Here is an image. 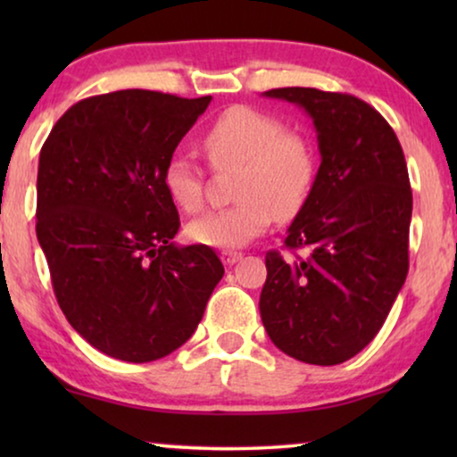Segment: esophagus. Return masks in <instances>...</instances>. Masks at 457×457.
I'll return each mask as SVG.
<instances>
[{
  "label": "esophagus",
  "mask_w": 457,
  "mask_h": 457,
  "mask_svg": "<svg viewBox=\"0 0 457 457\" xmlns=\"http://www.w3.org/2000/svg\"><path fill=\"white\" fill-rule=\"evenodd\" d=\"M241 252H233V249H224V252H220V258H222V262L227 266H233V264H237V262L241 260Z\"/></svg>",
  "instance_id": "34e87169"
}]
</instances>
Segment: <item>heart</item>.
Returning <instances> with one entry per match:
<instances>
[{
	"label": "heart",
	"mask_w": 457,
	"mask_h": 457,
	"mask_svg": "<svg viewBox=\"0 0 457 457\" xmlns=\"http://www.w3.org/2000/svg\"><path fill=\"white\" fill-rule=\"evenodd\" d=\"M202 147L212 168H239L235 205L208 212L187 233L202 245L237 249L264 235L274 218H293L316 183L312 143L266 112L235 105L205 129ZM168 195L187 214L204 208V170L189 155L174 154L162 172Z\"/></svg>",
	"instance_id": "obj_1"
}]
</instances>
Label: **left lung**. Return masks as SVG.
I'll return each instance as SVG.
<instances>
[{"label": "left lung", "mask_w": 457, "mask_h": 457, "mask_svg": "<svg viewBox=\"0 0 457 457\" xmlns=\"http://www.w3.org/2000/svg\"><path fill=\"white\" fill-rule=\"evenodd\" d=\"M264 96L308 112L322 162L285 239L305 255L266 253L262 322L280 352L335 366L377 337L408 277V166L389 122L355 96L312 87Z\"/></svg>", "instance_id": "left-lung-1"}]
</instances>
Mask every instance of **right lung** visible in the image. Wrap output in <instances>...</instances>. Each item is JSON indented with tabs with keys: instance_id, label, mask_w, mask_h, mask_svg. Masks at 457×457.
<instances>
[{
	"instance_id": "add662e5",
	"label": "right lung",
	"mask_w": 457,
	"mask_h": 457,
	"mask_svg": "<svg viewBox=\"0 0 457 457\" xmlns=\"http://www.w3.org/2000/svg\"><path fill=\"white\" fill-rule=\"evenodd\" d=\"M210 96L124 89L80 99L43 143L37 239L55 299L87 343L154 361L195 333L224 266L208 245L179 247L162 172Z\"/></svg>"
}]
</instances>
